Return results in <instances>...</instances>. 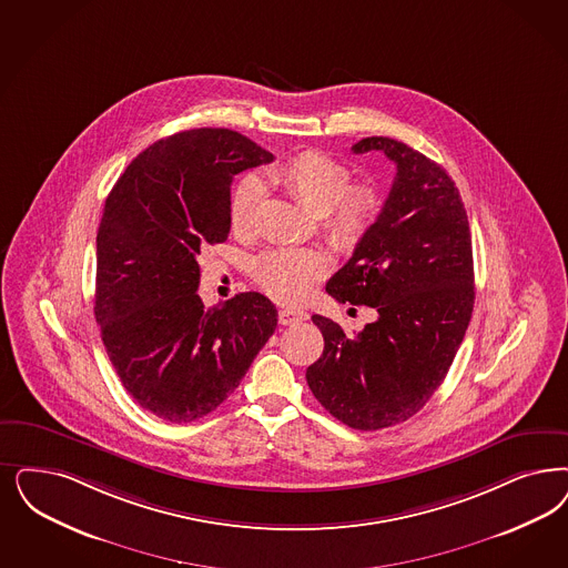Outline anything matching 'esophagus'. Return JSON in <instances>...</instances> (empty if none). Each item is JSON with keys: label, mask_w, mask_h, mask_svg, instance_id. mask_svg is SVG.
<instances>
[{"label": "esophagus", "mask_w": 568, "mask_h": 568, "mask_svg": "<svg viewBox=\"0 0 568 568\" xmlns=\"http://www.w3.org/2000/svg\"><path fill=\"white\" fill-rule=\"evenodd\" d=\"M302 321H308L306 311H300V308H281L278 311V323L281 325H295V323H302Z\"/></svg>", "instance_id": "esophagus-1"}]
</instances>
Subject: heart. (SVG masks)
I'll return each instance as SVG.
<instances>
[{"label":"heart","mask_w":568,"mask_h":568,"mask_svg":"<svg viewBox=\"0 0 568 568\" xmlns=\"http://www.w3.org/2000/svg\"><path fill=\"white\" fill-rule=\"evenodd\" d=\"M266 182L285 191L306 212L323 217L327 241L339 252H354L382 212V195L372 184L351 186L346 163L321 151H302L273 168ZM264 186L254 176L243 178L231 196V229L239 236L254 235ZM255 283L281 302H300L327 273L325 257L313 250L276 247L257 255L252 266Z\"/></svg>","instance_id":"obj_1"}]
</instances>
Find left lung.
<instances>
[{
	"label": "left lung",
	"instance_id": "obj_1",
	"mask_svg": "<svg viewBox=\"0 0 568 568\" xmlns=\"http://www.w3.org/2000/svg\"><path fill=\"white\" fill-rule=\"evenodd\" d=\"M396 165L390 195L369 235L333 274L327 294L365 304L377 321L348 335L313 314L325 351L306 369L316 400L354 430L407 422L438 390L474 308L468 214L449 174L405 142L363 138Z\"/></svg>",
	"mask_w": 568,
	"mask_h": 568
}]
</instances>
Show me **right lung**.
<instances>
[{"label": "right lung", "instance_id": "add662e5", "mask_svg": "<svg viewBox=\"0 0 568 568\" xmlns=\"http://www.w3.org/2000/svg\"><path fill=\"white\" fill-rule=\"evenodd\" d=\"M273 153L224 128L178 132L128 165L97 235V323L128 394L186 424L224 403L276 329L266 295L205 308L199 255L231 231L233 178Z\"/></svg>", "mask_w": 568, "mask_h": 568}]
</instances>
